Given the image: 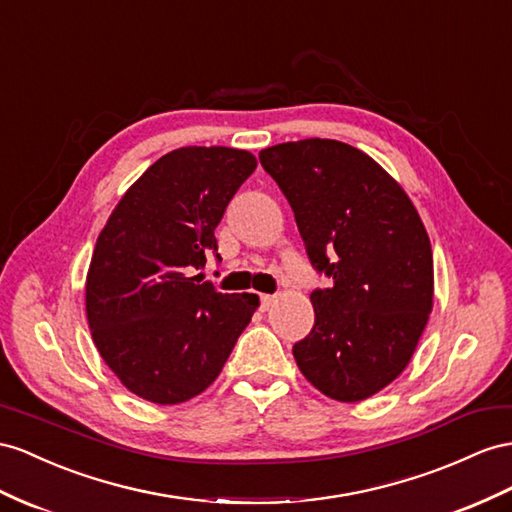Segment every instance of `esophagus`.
I'll list each match as a JSON object with an SVG mask.
<instances>
[{
    "label": "esophagus",
    "mask_w": 512,
    "mask_h": 512,
    "mask_svg": "<svg viewBox=\"0 0 512 512\" xmlns=\"http://www.w3.org/2000/svg\"><path fill=\"white\" fill-rule=\"evenodd\" d=\"M261 309H270L274 305V300H277V294H261Z\"/></svg>",
    "instance_id": "esophagus-1"
}]
</instances>
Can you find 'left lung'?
<instances>
[{
	"label": "left lung",
	"instance_id": "8db88e82",
	"mask_svg": "<svg viewBox=\"0 0 512 512\" xmlns=\"http://www.w3.org/2000/svg\"><path fill=\"white\" fill-rule=\"evenodd\" d=\"M290 203L313 270L311 333L294 344L324 396L359 402L409 365L432 309V251L409 196L370 155L309 138L259 151Z\"/></svg>",
	"mask_w": 512,
	"mask_h": 512
}]
</instances>
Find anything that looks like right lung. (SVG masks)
<instances>
[{
	"label": "right lung",
	"instance_id": "obj_1",
	"mask_svg": "<svg viewBox=\"0 0 512 512\" xmlns=\"http://www.w3.org/2000/svg\"><path fill=\"white\" fill-rule=\"evenodd\" d=\"M257 168L229 147H181L160 157L116 205L86 277V316L108 368L136 396L179 404L216 381L259 307L222 294L194 270L220 261L216 227Z\"/></svg>",
	"mask_w": 512,
	"mask_h": 512
}]
</instances>
